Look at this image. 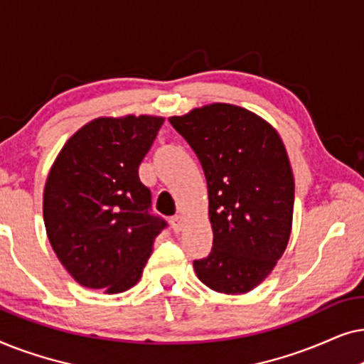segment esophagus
Segmentation results:
<instances>
[{
	"label": "esophagus",
	"mask_w": 364,
	"mask_h": 364,
	"mask_svg": "<svg viewBox=\"0 0 364 364\" xmlns=\"http://www.w3.org/2000/svg\"><path fill=\"white\" fill-rule=\"evenodd\" d=\"M171 223H172L173 232H181L182 227H183V218H182V215L172 217V218H171Z\"/></svg>",
	"instance_id": "esophagus-1"
}]
</instances>
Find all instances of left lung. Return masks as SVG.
<instances>
[{
    "mask_svg": "<svg viewBox=\"0 0 364 364\" xmlns=\"http://www.w3.org/2000/svg\"><path fill=\"white\" fill-rule=\"evenodd\" d=\"M168 121L207 178L213 245L193 262L198 280L227 295L250 291L290 240L295 181L282 137L265 119L233 104H208Z\"/></svg>",
    "mask_w": 364,
    "mask_h": 364,
    "instance_id": "left-lung-1",
    "label": "left lung"
}]
</instances>
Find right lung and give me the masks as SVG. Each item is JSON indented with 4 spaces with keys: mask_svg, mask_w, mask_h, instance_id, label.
I'll list each match as a JSON object with an SVG mask.
<instances>
[{
    "mask_svg": "<svg viewBox=\"0 0 364 364\" xmlns=\"http://www.w3.org/2000/svg\"><path fill=\"white\" fill-rule=\"evenodd\" d=\"M164 117H97L69 137L48 173L43 217L54 253L79 285L121 293L141 280L156 237L139 166Z\"/></svg>",
    "mask_w": 364,
    "mask_h": 364,
    "instance_id": "obj_1",
    "label": "right lung"
}]
</instances>
